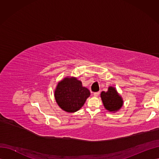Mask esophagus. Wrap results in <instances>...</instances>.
Wrapping results in <instances>:
<instances>
[{
    "mask_svg": "<svg viewBox=\"0 0 159 159\" xmlns=\"http://www.w3.org/2000/svg\"><path fill=\"white\" fill-rule=\"evenodd\" d=\"M99 93H100L99 91H98V92H95V93H93V95L95 96V97H98Z\"/></svg>",
    "mask_w": 159,
    "mask_h": 159,
    "instance_id": "esophagus-1",
    "label": "esophagus"
}]
</instances>
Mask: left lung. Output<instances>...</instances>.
<instances>
[{"mask_svg": "<svg viewBox=\"0 0 159 159\" xmlns=\"http://www.w3.org/2000/svg\"><path fill=\"white\" fill-rule=\"evenodd\" d=\"M101 98L104 107L109 112H117L123 105L122 97L117 92L116 88L112 86H109L107 91L101 93Z\"/></svg>", "mask_w": 159, "mask_h": 159, "instance_id": "8db88e82", "label": "left lung"}]
</instances>
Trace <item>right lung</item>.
I'll return each instance as SVG.
<instances>
[{
  "mask_svg": "<svg viewBox=\"0 0 159 159\" xmlns=\"http://www.w3.org/2000/svg\"><path fill=\"white\" fill-rule=\"evenodd\" d=\"M90 96L89 90L75 77L68 76L57 83L54 97L58 106L68 113L78 111Z\"/></svg>",
  "mask_w": 159,
  "mask_h": 159,
  "instance_id": "add662e5",
  "label": "right lung"
}]
</instances>
